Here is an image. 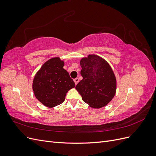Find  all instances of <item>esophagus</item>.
<instances>
[{"instance_id": "esophagus-1", "label": "esophagus", "mask_w": 156, "mask_h": 156, "mask_svg": "<svg viewBox=\"0 0 156 156\" xmlns=\"http://www.w3.org/2000/svg\"><path fill=\"white\" fill-rule=\"evenodd\" d=\"M79 78H75V79H74V82H75V84H77L78 83H79Z\"/></svg>"}]
</instances>
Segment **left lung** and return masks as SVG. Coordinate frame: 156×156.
Listing matches in <instances>:
<instances>
[{
    "label": "left lung",
    "mask_w": 156,
    "mask_h": 156,
    "mask_svg": "<svg viewBox=\"0 0 156 156\" xmlns=\"http://www.w3.org/2000/svg\"><path fill=\"white\" fill-rule=\"evenodd\" d=\"M83 79L75 87L82 100L90 107L100 108L114 98L116 79L111 66L96 55H89L80 60Z\"/></svg>",
    "instance_id": "1"
}]
</instances>
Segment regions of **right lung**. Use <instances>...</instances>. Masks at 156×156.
Wrapping results in <instances>:
<instances>
[{
  "mask_svg": "<svg viewBox=\"0 0 156 156\" xmlns=\"http://www.w3.org/2000/svg\"><path fill=\"white\" fill-rule=\"evenodd\" d=\"M64 62L59 57L49 59L36 73L32 89L37 100L53 108L63 103L67 92L75 87L73 79L63 68Z\"/></svg>",
  "mask_w": 156,
  "mask_h": 156,
  "instance_id": "obj_1",
  "label": "right lung"
}]
</instances>
